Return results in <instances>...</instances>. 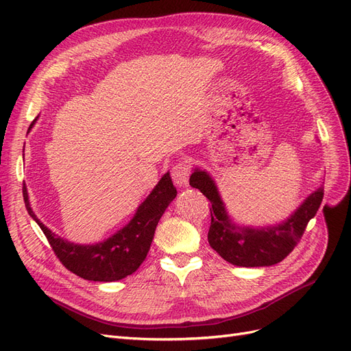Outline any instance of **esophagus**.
Listing matches in <instances>:
<instances>
[{
  "mask_svg": "<svg viewBox=\"0 0 351 351\" xmlns=\"http://www.w3.org/2000/svg\"><path fill=\"white\" fill-rule=\"evenodd\" d=\"M173 180L174 183L180 187H186L189 184V176H190V165L186 159H182L173 167Z\"/></svg>",
  "mask_w": 351,
  "mask_h": 351,
  "instance_id": "esophagus-1",
  "label": "esophagus"
}]
</instances>
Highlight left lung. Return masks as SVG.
Listing matches in <instances>:
<instances>
[{"mask_svg":"<svg viewBox=\"0 0 351 351\" xmlns=\"http://www.w3.org/2000/svg\"><path fill=\"white\" fill-rule=\"evenodd\" d=\"M190 186L199 189L212 204L208 241L222 259L236 267H271L291 253L324 199L322 184L307 196L293 214L278 224L249 227L236 224L208 171L196 167Z\"/></svg>","mask_w":351,"mask_h":351,"instance_id":"8db88e82","label":"left lung"}]
</instances>
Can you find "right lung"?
I'll list each match as a JSON object with an SVG mask.
<instances>
[{"mask_svg":"<svg viewBox=\"0 0 351 351\" xmlns=\"http://www.w3.org/2000/svg\"><path fill=\"white\" fill-rule=\"evenodd\" d=\"M35 121L30 124L29 130L34 127ZM176 196L177 189L171 182L169 173H165L151 195L137 208L129 224L104 241L77 244L56 234L42 224L34 209L30 208L27 187L23 183V199L29 215L44 231L60 262L80 278L102 282L123 280L141 267L151 249L158 222Z\"/></svg>","mask_w":351,"mask_h":351,"instance_id":"add662e5","label":"right lung"}]
</instances>
